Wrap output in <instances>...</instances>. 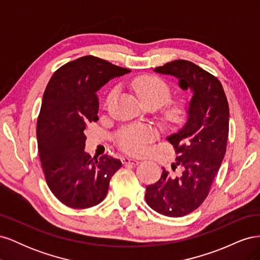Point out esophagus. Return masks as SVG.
<instances>
[{"label":"esophagus","instance_id":"obj_1","mask_svg":"<svg viewBox=\"0 0 260 260\" xmlns=\"http://www.w3.org/2000/svg\"><path fill=\"white\" fill-rule=\"evenodd\" d=\"M121 161H122V164H124V165H127V164H131V165H138V164L140 162L138 159H135V158H130V157H127V156L122 157Z\"/></svg>","mask_w":260,"mask_h":260}]
</instances>
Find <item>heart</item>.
I'll return each instance as SVG.
<instances>
[{
  "mask_svg": "<svg viewBox=\"0 0 260 260\" xmlns=\"http://www.w3.org/2000/svg\"><path fill=\"white\" fill-rule=\"evenodd\" d=\"M131 90L136 93L142 105H154L155 107L166 103L170 99L171 89L169 84L155 75H143L135 78L130 82ZM116 91L108 93L107 103ZM188 105L185 101L178 100L170 102L164 111V120L169 124H180L187 116ZM155 138V131L146 125L132 124L121 129L117 135V143L124 152L133 155L143 154L147 144Z\"/></svg>",
  "mask_w": 260,
  "mask_h": 260,
  "instance_id": "1",
  "label": "heart"
}]
</instances>
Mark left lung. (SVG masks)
Masks as SVG:
<instances>
[{"mask_svg":"<svg viewBox=\"0 0 260 260\" xmlns=\"http://www.w3.org/2000/svg\"><path fill=\"white\" fill-rule=\"evenodd\" d=\"M155 73L170 75L182 90L190 89L187 120L167 140L175 147L172 170L162 168L160 179L146 186L147 205L167 217H182L199 208L205 201L225 154L229 135V105L222 84L194 62L177 59L156 67Z\"/></svg>","mask_w":260,"mask_h":260,"instance_id":"left-lung-1","label":"left lung"}]
</instances>
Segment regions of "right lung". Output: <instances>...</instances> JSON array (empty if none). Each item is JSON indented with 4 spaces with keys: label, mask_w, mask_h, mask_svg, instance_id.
Here are the masks:
<instances>
[{
    "label": "right lung",
    "mask_w": 260,
    "mask_h": 260,
    "mask_svg": "<svg viewBox=\"0 0 260 260\" xmlns=\"http://www.w3.org/2000/svg\"><path fill=\"white\" fill-rule=\"evenodd\" d=\"M130 73L92 55L58 68L43 94L37 122L39 156L52 193L64 205L84 209L105 199L111 178L122 165L112 156L85 152L84 130L99 120L96 92Z\"/></svg>",
    "instance_id": "add662e5"
}]
</instances>
